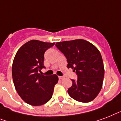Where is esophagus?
<instances>
[{
  "instance_id": "esophagus-1",
  "label": "esophagus",
  "mask_w": 121,
  "mask_h": 121,
  "mask_svg": "<svg viewBox=\"0 0 121 121\" xmlns=\"http://www.w3.org/2000/svg\"><path fill=\"white\" fill-rule=\"evenodd\" d=\"M64 78V77H63V76H59V79H62Z\"/></svg>"
}]
</instances>
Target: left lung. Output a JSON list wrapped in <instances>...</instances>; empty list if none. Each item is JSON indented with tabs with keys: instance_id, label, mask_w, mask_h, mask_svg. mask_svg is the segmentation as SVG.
Here are the masks:
<instances>
[{
	"instance_id": "left-lung-1",
	"label": "left lung",
	"mask_w": 121,
	"mask_h": 121,
	"mask_svg": "<svg viewBox=\"0 0 121 121\" xmlns=\"http://www.w3.org/2000/svg\"><path fill=\"white\" fill-rule=\"evenodd\" d=\"M56 47L67 60V68L78 75L76 81L67 90L71 98L80 102L93 100L100 91L104 77V67L99 49L83 39L57 42Z\"/></svg>"
}]
</instances>
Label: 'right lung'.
<instances>
[{
	"label": "right lung",
	"mask_w": 121,
	"mask_h": 121,
	"mask_svg": "<svg viewBox=\"0 0 121 121\" xmlns=\"http://www.w3.org/2000/svg\"><path fill=\"white\" fill-rule=\"evenodd\" d=\"M54 44L30 40L19 48L14 57L12 74L15 88L21 98L31 105L39 106L50 100L58 82L56 74L44 76L39 73L45 67V52Z\"/></svg>",
	"instance_id": "1"
}]
</instances>
